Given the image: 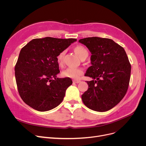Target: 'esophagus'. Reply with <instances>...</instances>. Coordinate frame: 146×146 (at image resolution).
Returning <instances> with one entry per match:
<instances>
[{"instance_id": "esophagus-1", "label": "esophagus", "mask_w": 146, "mask_h": 146, "mask_svg": "<svg viewBox=\"0 0 146 146\" xmlns=\"http://www.w3.org/2000/svg\"><path fill=\"white\" fill-rule=\"evenodd\" d=\"M73 82H74L76 83H79L80 82H81V81L79 80H73Z\"/></svg>"}]
</instances>
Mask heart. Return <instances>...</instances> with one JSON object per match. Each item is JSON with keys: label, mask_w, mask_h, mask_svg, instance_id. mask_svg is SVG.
Returning <instances> with one entry per match:
<instances>
[{"label": "heart", "mask_w": 146, "mask_h": 146, "mask_svg": "<svg viewBox=\"0 0 146 146\" xmlns=\"http://www.w3.org/2000/svg\"><path fill=\"white\" fill-rule=\"evenodd\" d=\"M75 52L77 54L80 58L88 55L87 49L82 45H78L74 49ZM65 54V51L61 52L57 57V61L58 65H61L63 63V57ZM83 74V70L80 68H72L68 67L61 73V75L64 78H69L74 79H78Z\"/></svg>", "instance_id": "heart-1"}]
</instances>
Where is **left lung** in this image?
Listing matches in <instances>:
<instances>
[{
    "label": "left lung",
    "instance_id": "left-lung-1",
    "mask_svg": "<svg viewBox=\"0 0 146 146\" xmlns=\"http://www.w3.org/2000/svg\"><path fill=\"white\" fill-rule=\"evenodd\" d=\"M92 54L91 64L85 73L93 79L87 81L88 89L82 95L89 109L105 112L124 97L131 75V64L124 49L112 40L100 37L80 39Z\"/></svg>",
    "mask_w": 146,
    "mask_h": 146
}]
</instances>
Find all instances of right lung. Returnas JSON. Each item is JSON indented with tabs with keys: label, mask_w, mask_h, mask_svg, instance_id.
Segmentation results:
<instances>
[{
	"label": "right lung",
	"mask_w": 146,
	"mask_h": 146,
	"mask_svg": "<svg viewBox=\"0 0 146 146\" xmlns=\"http://www.w3.org/2000/svg\"><path fill=\"white\" fill-rule=\"evenodd\" d=\"M76 41L75 38H36L21 49L15 74L18 92L26 104L44 112L63 101L66 89L73 82L69 78H57L60 73L57 57Z\"/></svg>",
	"instance_id": "obj_1"
}]
</instances>
